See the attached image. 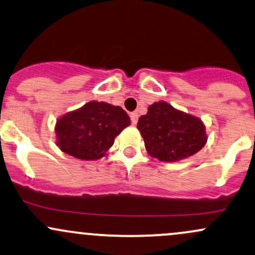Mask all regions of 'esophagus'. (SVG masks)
Returning a JSON list of instances; mask_svg holds the SVG:
<instances>
[{"instance_id":"34e87169","label":"esophagus","mask_w":255,"mask_h":255,"mask_svg":"<svg viewBox=\"0 0 255 255\" xmlns=\"http://www.w3.org/2000/svg\"><path fill=\"white\" fill-rule=\"evenodd\" d=\"M138 117H139L138 113L130 114V122H132V125H134V126L136 125V122H138Z\"/></svg>"}]
</instances>
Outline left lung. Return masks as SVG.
<instances>
[{
    "label": "left lung",
    "instance_id": "8db88e82",
    "mask_svg": "<svg viewBox=\"0 0 255 255\" xmlns=\"http://www.w3.org/2000/svg\"><path fill=\"white\" fill-rule=\"evenodd\" d=\"M136 127L149 155L162 162L190 157L207 141L205 125L200 119L175 110L164 102L150 105Z\"/></svg>",
    "mask_w": 255,
    "mask_h": 255
}]
</instances>
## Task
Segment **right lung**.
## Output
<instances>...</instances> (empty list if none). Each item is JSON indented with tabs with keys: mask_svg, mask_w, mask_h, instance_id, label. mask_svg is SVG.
Segmentation results:
<instances>
[{
	"mask_svg": "<svg viewBox=\"0 0 255 255\" xmlns=\"http://www.w3.org/2000/svg\"><path fill=\"white\" fill-rule=\"evenodd\" d=\"M129 125V116L121 106L103 102L87 103L58 120L57 144L63 152L72 157L98 159L105 155L115 138Z\"/></svg>",
	"mask_w": 255,
	"mask_h": 255,
	"instance_id": "obj_1",
	"label": "right lung"
}]
</instances>
